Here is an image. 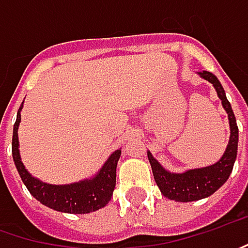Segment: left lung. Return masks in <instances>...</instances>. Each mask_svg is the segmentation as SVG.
I'll use <instances>...</instances> for the list:
<instances>
[{
    "label": "left lung",
    "mask_w": 248,
    "mask_h": 248,
    "mask_svg": "<svg viewBox=\"0 0 248 248\" xmlns=\"http://www.w3.org/2000/svg\"><path fill=\"white\" fill-rule=\"evenodd\" d=\"M203 79L209 80L221 100V104L224 110L229 114L230 121V140L226 152L223 154L219 162L215 165L206 167L201 169H190L185 173H170L162 168L159 162L148 152L154 179L158 187L161 189V193L167 196L170 201L178 202H193L210 196L220 187L230 176L233 165L237 156V144H239V128L236 123V117L232 110V106L226 97V93L221 87L220 81L210 72H202L199 73Z\"/></svg>",
    "instance_id": "1"
}]
</instances>
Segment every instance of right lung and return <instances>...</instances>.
I'll return each mask as SVG.
<instances>
[{
    "mask_svg": "<svg viewBox=\"0 0 248 248\" xmlns=\"http://www.w3.org/2000/svg\"><path fill=\"white\" fill-rule=\"evenodd\" d=\"M22 106L19 107V110ZM21 121V114L18 111L16 121L14 124L12 133V158L15 167L19 172L22 182L25 184L31 195L39 202L50 209L64 213L84 215L98 210L108 203L113 196L115 187V168L121 151L117 150L111 154L107 162L103 165L97 175L90 181H81L72 185H47L28 173V170L21 162L18 150V125Z\"/></svg>",
    "mask_w": 248,
    "mask_h": 248,
    "instance_id": "obj_1",
    "label": "right lung"
}]
</instances>
